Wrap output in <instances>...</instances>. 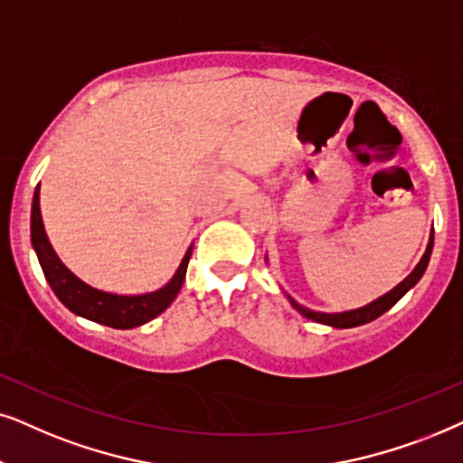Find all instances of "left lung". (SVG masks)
Here are the masks:
<instances>
[{"label":"left lung","mask_w":463,"mask_h":463,"mask_svg":"<svg viewBox=\"0 0 463 463\" xmlns=\"http://www.w3.org/2000/svg\"><path fill=\"white\" fill-rule=\"evenodd\" d=\"M432 248H434V228L430 231V241H428V248H425L421 260L417 262V267L411 270L409 275L404 277L402 281L398 283L396 288H392L390 292L379 296V298H374L373 303H368L364 307H357V309H351V311H341V313H324V311H313L309 307L296 303L292 296L286 294L288 303L292 305V309H296L300 313V316L311 319V322H317V324H324V326H332V328H355V326H362V324H368L373 322V319H377L379 316H383L385 311H390L393 305L398 303L402 296L409 292L411 288H415V283L421 279L425 269H428L430 264V256H432ZM264 260L269 262V258L264 256Z\"/></svg>","instance_id":"left-lung-1"}]
</instances>
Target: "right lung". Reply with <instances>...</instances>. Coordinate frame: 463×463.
Instances as JSON below:
<instances>
[{"label": "right lung", "instance_id": "add662e5", "mask_svg": "<svg viewBox=\"0 0 463 463\" xmlns=\"http://www.w3.org/2000/svg\"><path fill=\"white\" fill-rule=\"evenodd\" d=\"M31 245H33L35 254H38L46 281L51 283L52 292L57 294V298L67 309L95 324L120 330L137 328V326L147 324L174 303L177 292L182 289L184 279H186L188 260L190 254H193V243H190L174 277L163 288L154 289V292L116 294L90 286V283L82 281L76 273H71L65 267L51 245L40 212V184L33 193V203H31Z\"/></svg>", "mask_w": 463, "mask_h": 463}]
</instances>
